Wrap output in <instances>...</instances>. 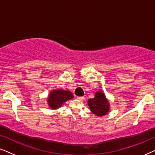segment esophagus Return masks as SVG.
Wrapping results in <instances>:
<instances>
[{
	"label": "esophagus",
	"mask_w": 155,
	"mask_h": 155,
	"mask_svg": "<svg viewBox=\"0 0 155 155\" xmlns=\"http://www.w3.org/2000/svg\"><path fill=\"white\" fill-rule=\"evenodd\" d=\"M77 99H78V100H80V101H82L84 99V97H78Z\"/></svg>",
	"instance_id": "obj_1"
}]
</instances>
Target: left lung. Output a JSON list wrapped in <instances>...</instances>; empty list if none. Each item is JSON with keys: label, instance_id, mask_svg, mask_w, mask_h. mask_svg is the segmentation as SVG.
<instances>
[{"label": "left lung", "instance_id": "1", "mask_svg": "<svg viewBox=\"0 0 155 155\" xmlns=\"http://www.w3.org/2000/svg\"><path fill=\"white\" fill-rule=\"evenodd\" d=\"M87 104L90 111L97 116L107 115L110 111V104L103 91L95 92L94 97L88 99Z\"/></svg>", "mask_w": 155, "mask_h": 155}]
</instances>
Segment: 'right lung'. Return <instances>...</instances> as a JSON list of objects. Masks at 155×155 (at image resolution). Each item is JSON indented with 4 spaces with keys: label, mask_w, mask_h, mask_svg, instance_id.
Here are the masks:
<instances>
[{
    "label": "right lung",
    "mask_w": 155,
    "mask_h": 155,
    "mask_svg": "<svg viewBox=\"0 0 155 155\" xmlns=\"http://www.w3.org/2000/svg\"><path fill=\"white\" fill-rule=\"evenodd\" d=\"M73 94L68 90L58 89L51 91L48 95L47 104L51 109H58L62 107L65 101L73 99Z\"/></svg>",
    "instance_id": "add662e5"
}]
</instances>
